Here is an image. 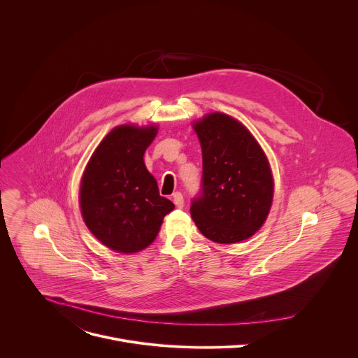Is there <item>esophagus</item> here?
Segmentation results:
<instances>
[{
	"mask_svg": "<svg viewBox=\"0 0 358 358\" xmlns=\"http://www.w3.org/2000/svg\"><path fill=\"white\" fill-rule=\"evenodd\" d=\"M173 201H174L177 208H182L184 207V196H182L181 192H174L173 194Z\"/></svg>",
	"mask_w": 358,
	"mask_h": 358,
	"instance_id": "34e87169",
	"label": "esophagus"
}]
</instances>
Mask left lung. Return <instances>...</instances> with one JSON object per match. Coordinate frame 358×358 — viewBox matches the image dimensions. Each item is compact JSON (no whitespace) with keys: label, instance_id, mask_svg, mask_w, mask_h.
Listing matches in <instances>:
<instances>
[{"label":"left lung","instance_id":"left-lung-1","mask_svg":"<svg viewBox=\"0 0 358 358\" xmlns=\"http://www.w3.org/2000/svg\"><path fill=\"white\" fill-rule=\"evenodd\" d=\"M194 130L202 148V180L191 217L214 242L248 239L272 206L273 178L265 152L243 124L224 113L207 115Z\"/></svg>","mask_w":358,"mask_h":358}]
</instances>
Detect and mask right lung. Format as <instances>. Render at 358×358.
Listing matches in <instances>:
<instances>
[{"mask_svg": "<svg viewBox=\"0 0 358 358\" xmlns=\"http://www.w3.org/2000/svg\"><path fill=\"white\" fill-rule=\"evenodd\" d=\"M156 134V126L113 129L94 150L82 177L79 202L86 227L120 253L147 248L174 210L143 160Z\"/></svg>", "mask_w": 358, "mask_h": 358, "instance_id": "obj_1", "label": "right lung"}]
</instances>
